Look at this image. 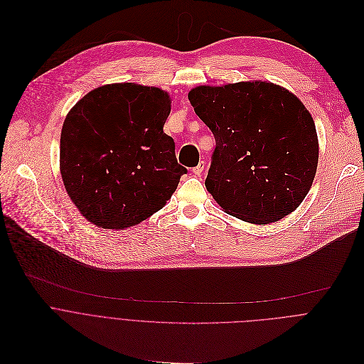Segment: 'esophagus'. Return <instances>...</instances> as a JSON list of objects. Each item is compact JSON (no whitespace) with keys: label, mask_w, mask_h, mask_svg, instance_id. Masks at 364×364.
Returning <instances> with one entry per match:
<instances>
[{"label":"esophagus","mask_w":364,"mask_h":364,"mask_svg":"<svg viewBox=\"0 0 364 364\" xmlns=\"http://www.w3.org/2000/svg\"><path fill=\"white\" fill-rule=\"evenodd\" d=\"M203 169H205V162L203 161H200L193 169H192V172L195 173V175H198V176H200L202 175V172H203Z\"/></svg>","instance_id":"34e87169"}]
</instances>
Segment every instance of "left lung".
Masks as SVG:
<instances>
[{"label": "left lung", "instance_id": "left-lung-1", "mask_svg": "<svg viewBox=\"0 0 364 364\" xmlns=\"http://www.w3.org/2000/svg\"><path fill=\"white\" fill-rule=\"evenodd\" d=\"M215 137L205 181L230 215L269 224L309 193L318 164L314 120L288 90L267 82L199 86L188 95Z\"/></svg>", "mask_w": 364, "mask_h": 364}]
</instances>
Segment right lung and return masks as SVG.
<instances>
[{
  "instance_id": "obj_1",
  "label": "right lung",
  "mask_w": 364,
  "mask_h": 364,
  "mask_svg": "<svg viewBox=\"0 0 364 364\" xmlns=\"http://www.w3.org/2000/svg\"><path fill=\"white\" fill-rule=\"evenodd\" d=\"M169 113L166 92L134 83L95 89L68 112L60 137L61 178L92 224L133 227L172 196L188 171L164 132Z\"/></svg>"
}]
</instances>
